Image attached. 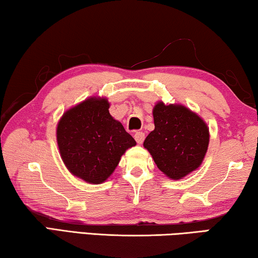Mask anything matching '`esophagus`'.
<instances>
[{
    "instance_id": "1",
    "label": "esophagus",
    "mask_w": 258,
    "mask_h": 258,
    "mask_svg": "<svg viewBox=\"0 0 258 258\" xmlns=\"http://www.w3.org/2000/svg\"><path fill=\"white\" fill-rule=\"evenodd\" d=\"M134 139H136L138 144L141 145L145 140V133L144 132H136L134 133Z\"/></svg>"
}]
</instances>
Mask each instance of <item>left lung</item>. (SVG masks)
Returning a JSON list of instances; mask_svg holds the SVG:
<instances>
[{
	"label": "left lung",
	"instance_id": "8db88e82",
	"mask_svg": "<svg viewBox=\"0 0 258 258\" xmlns=\"http://www.w3.org/2000/svg\"><path fill=\"white\" fill-rule=\"evenodd\" d=\"M154 128L144 147L170 179H182L203 163L210 142L205 120L182 104L157 102L153 109Z\"/></svg>",
	"mask_w": 258,
	"mask_h": 258
}]
</instances>
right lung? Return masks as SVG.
Segmentation results:
<instances>
[{"instance_id": "right-lung-1", "label": "right lung", "mask_w": 258, "mask_h": 258, "mask_svg": "<svg viewBox=\"0 0 258 258\" xmlns=\"http://www.w3.org/2000/svg\"><path fill=\"white\" fill-rule=\"evenodd\" d=\"M105 97L92 96L63 112L56 125V142L64 166L75 177L101 184L113 174L121 156L137 145L111 116Z\"/></svg>"}]
</instances>
